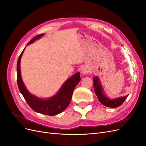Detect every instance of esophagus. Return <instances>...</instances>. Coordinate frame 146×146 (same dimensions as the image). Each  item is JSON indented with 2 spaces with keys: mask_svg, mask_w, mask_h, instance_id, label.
<instances>
[{
  "mask_svg": "<svg viewBox=\"0 0 146 146\" xmlns=\"http://www.w3.org/2000/svg\"><path fill=\"white\" fill-rule=\"evenodd\" d=\"M90 71V70L89 68L87 67H84L82 70V73L83 75H86V74H88V73H89Z\"/></svg>",
  "mask_w": 146,
  "mask_h": 146,
  "instance_id": "1",
  "label": "esophagus"
}]
</instances>
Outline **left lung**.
I'll list each match as a JSON object with an SVG mask.
<instances>
[{
	"mask_svg": "<svg viewBox=\"0 0 146 146\" xmlns=\"http://www.w3.org/2000/svg\"><path fill=\"white\" fill-rule=\"evenodd\" d=\"M93 82L94 91L97 97H98L99 101L102 104H103L107 107L116 108L119 107L122 104V103L127 99L128 96H129V94H127L125 96L120 97V98L116 99H110L105 95V91L100 83V79L98 76H96L93 78Z\"/></svg>",
	"mask_w": 146,
	"mask_h": 146,
	"instance_id": "left-lung-1",
	"label": "left lung"
}]
</instances>
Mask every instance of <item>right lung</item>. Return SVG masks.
<instances>
[{
  "mask_svg": "<svg viewBox=\"0 0 146 146\" xmlns=\"http://www.w3.org/2000/svg\"><path fill=\"white\" fill-rule=\"evenodd\" d=\"M44 34L42 33L35 36L27 46L40 39ZM24 49L19 56L17 63V82L19 91L25 101L33 111L48 116H54L63 112L68 107L72 99L74 88L80 81V74L79 72L69 78L61 86L56 94L47 99H42L35 96L27 90L21 77V60Z\"/></svg>",
  "mask_w": 146,
  "mask_h": 146,
  "instance_id": "right-lung-1",
  "label": "right lung"
}]
</instances>
